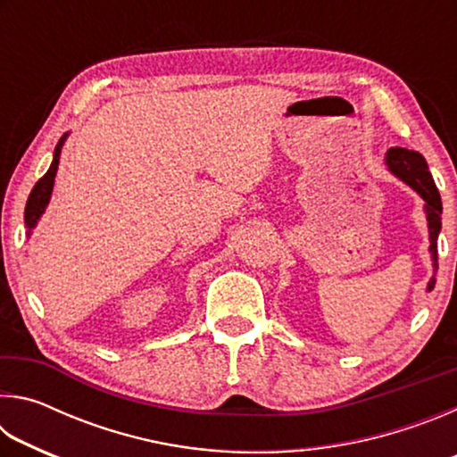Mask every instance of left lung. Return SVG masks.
I'll list each match as a JSON object with an SVG mask.
<instances>
[{"label": "left lung", "instance_id": "8db88e82", "mask_svg": "<svg viewBox=\"0 0 457 457\" xmlns=\"http://www.w3.org/2000/svg\"><path fill=\"white\" fill-rule=\"evenodd\" d=\"M385 165L389 169L391 175H395L397 179L409 185V187L417 191V195L425 201L423 212L429 229V253L433 266V276L428 282V292H431L433 286H436L437 272V237L439 231H442V197H439L436 181H433L423 154L417 151H407L401 149V146H393V149L385 153Z\"/></svg>", "mask_w": 457, "mask_h": 457}]
</instances>
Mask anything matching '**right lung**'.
<instances>
[{
    "mask_svg": "<svg viewBox=\"0 0 457 457\" xmlns=\"http://www.w3.org/2000/svg\"><path fill=\"white\" fill-rule=\"evenodd\" d=\"M66 138H68V133L62 135V138L56 145V149H54V159H52L50 169L46 171L42 179L34 185V189L28 197L26 212H24V223L28 229V237L32 236V229L37 226V221H40V218L46 212V207H48V204H50L54 179H56V171H58V163H60V153H62V146H64V143H66Z\"/></svg>",
    "mask_w": 457,
    "mask_h": 457,
    "instance_id": "1",
    "label": "right lung"
}]
</instances>
